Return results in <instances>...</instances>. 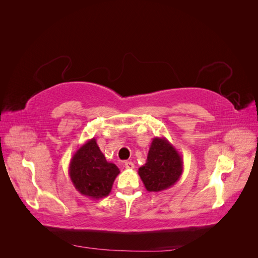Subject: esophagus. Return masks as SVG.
Segmentation results:
<instances>
[{
    "instance_id": "1",
    "label": "esophagus",
    "mask_w": 258,
    "mask_h": 258,
    "mask_svg": "<svg viewBox=\"0 0 258 258\" xmlns=\"http://www.w3.org/2000/svg\"><path fill=\"white\" fill-rule=\"evenodd\" d=\"M123 167L126 168V169H134L135 168V165L134 163H132L131 161H124V163H123Z\"/></svg>"
}]
</instances>
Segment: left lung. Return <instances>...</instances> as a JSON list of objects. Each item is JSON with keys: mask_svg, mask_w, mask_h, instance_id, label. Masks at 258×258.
<instances>
[{"mask_svg": "<svg viewBox=\"0 0 258 258\" xmlns=\"http://www.w3.org/2000/svg\"><path fill=\"white\" fill-rule=\"evenodd\" d=\"M146 190L158 192L173 186L183 173L182 156L166 138L156 137L150 146L145 165L139 169Z\"/></svg>", "mask_w": 258, "mask_h": 258, "instance_id": "left-lung-1", "label": "left lung"}]
</instances>
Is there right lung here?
<instances>
[{
  "label": "right lung",
  "mask_w": 258,
  "mask_h": 258,
  "mask_svg": "<svg viewBox=\"0 0 258 258\" xmlns=\"http://www.w3.org/2000/svg\"><path fill=\"white\" fill-rule=\"evenodd\" d=\"M119 172L116 165L105 159L95 138L75 152L69 167V174L76 190L93 200L104 198L111 192Z\"/></svg>",
  "instance_id": "add662e5"
}]
</instances>
